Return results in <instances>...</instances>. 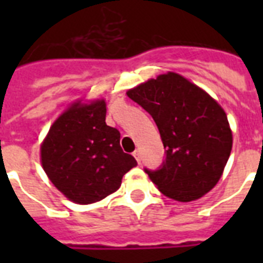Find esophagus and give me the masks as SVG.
<instances>
[{"instance_id": "esophagus-1", "label": "esophagus", "mask_w": 263, "mask_h": 263, "mask_svg": "<svg viewBox=\"0 0 263 263\" xmlns=\"http://www.w3.org/2000/svg\"><path fill=\"white\" fill-rule=\"evenodd\" d=\"M134 157H135L136 161H138V164H140V157H139V152H138V150H135V152H134Z\"/></svg>"}]
</instances>
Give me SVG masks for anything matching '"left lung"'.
I'll return each instance as SVG.
<instances>
[{"label":"left lung","instance_id":"8db88e82","mask_svg":"<svg viewBox=\"0 0 263 263\" xmlns=\"http://www.w3.org/2000/svg\"><path fill=\"white\" fill-rule=\"evenodd\" d=\"M156 121L166 158L148 177L161 194L192 202L216 187L232 150V129L216 99L176 72L127 91Z\"/></svg>","mask_w":263,"mask_h":263}]
</instances>
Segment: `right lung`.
Instances as JSON below:
<instances>
[{
    "label": "right lung",
    "instance_id": "obj_1",
    "mask_svg": "<svg viewBox=\"0 0 263 263\" xmlns=\"http://www.w3.org/2000/svg\"><path fill=\"white\" fill-rule=\"evenodd\" d=\"M105 120V99L80 98L54 120L41 143L43 171L73 203L105 199L138 165L134 157L123 152L120 132Z\"/></svg>",
    "mask_w": 263,
    "mask_h": 263
}]
</instances>
